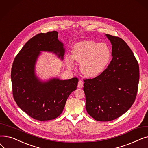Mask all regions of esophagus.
<instances>
[{
	"label": "esophagus",
	"instance_id": "1",
	"mask_svg": "<svg viewBox=\"0 0 148 148\" xmlns=\"http://www.w3.org/2000/svg\"><path fill=\"white\" fill-rule=\"evenodd\" d=\"M83 87V82L82 80H79V83H78V88H82Z\"/></svg>",
	"mask_w": 148,
	"mask_h": 148
}]
</instances>
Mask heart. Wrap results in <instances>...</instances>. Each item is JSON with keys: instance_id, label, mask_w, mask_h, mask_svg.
<instances>
[{"instance_id": "b5f03b06", "label": "heart", "mask_w": 148, "mask_h": 148, "mask_svg": "<svg viewBox=\"0 0 148 148\" xmlns=\"http://www.w3.org/2000/svg\"><path fill=\"white\" fill-rule=\"evenodd\" d=\"M111 59V51L105 43L83 41L76 43L73 49V56L66 57L68 68L74 66V60L80 63L82 73L87 77H95L106 69Z\"/></svg>"}]
</instances>
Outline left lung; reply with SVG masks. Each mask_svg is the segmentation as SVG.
Returning a JSON list of instances; mask_svg holds the SVG:
<instances>
[{
	"mask_svg": "<svg viewBox=\"0 0 148 148\" xmlns=\"http://www.w3.org/2000/svg\"><path fill=\"white\" fill-rule=\"evenodd\" d=\"M106 36L112 45V60L99 75L83 84L87 112L103 122L117 119L130 109L139 81L138 62L129 46L119 37Z\"/></svg>",
	"mask_w": 148,
	"mask_h": 148,
	"instance_id": "1",
	"label": "left lung"
}]
</instances>
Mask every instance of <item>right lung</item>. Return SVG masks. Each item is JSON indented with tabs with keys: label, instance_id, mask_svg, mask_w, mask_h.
Wrapping results in <instances>:
<instances>
[{
	"label": "right lung",
	"instance_id": "add662e5",
	"mask_svg": "<svg viewBox=\"0 0 148 148\" xmlns=\"http://www.w3.org/2000/svg\"><path fill=\"white\" fill-rule=\"evenodd\" d=\"M41 51L52 53L64 60L65 48L58 40L57 31L39 34L25 44L14 60L11 78L18 106L31 118L44 121L55 119L62 113L79 80L76 77L41 80L36 75L35 66Z\"/></svg>",
	"mask_w": 148,
	"mask_h": 148
}]
</instances>
